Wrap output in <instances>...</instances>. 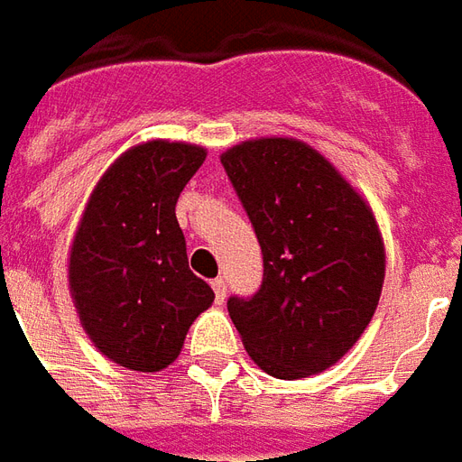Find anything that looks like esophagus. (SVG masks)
I'll list each match as a JSON object with an SVG mask.
<instances>
[{"label": "esophagus", "mask_w": 462, "mask_h": 462, "mask_svg": "<svg viewBox=\"0 0 462 462\" xmlns=\"http://www.w3.org/2000/svg\"><path fill=\"white\" fill-rule=\"evenodd\" d=\"M211 288H214V295H217L218 305H224V300H226V281H224V278H217V281L211 282Z\"/></svg>", "instance_id": "1"}]
</instances>
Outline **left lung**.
<instances>
[{
	"instance_id": "1",
	"label": "left lung",
	"mask_w": 462,
	"mask_h": 462,
	"mask_svg": "<svg viewBox=\"0 0 462 462\" xmlns=\"http://www.w3.org/2000/svg\"><path fill=\"white\" fill-rule=\"evenodd\" d=\"M221 164L263 251V285L231 298L245 352L275 379L337 365L372 322L386 251L374 211L332 162L295 137H255Z\"/></svg>"
}]
</instances>
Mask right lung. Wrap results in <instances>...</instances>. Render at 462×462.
<instances>
[{
	"label": "right lung",
	"mask_w": 462,
	"mask_h": 462,
	"mask_svg": "<svg viewBox=\"0 0 462 462\" xmlns=\"http://www.w3.org/2000/svg\"><path fill=\"white\" fill-rule=\"evenodd\" d=\"M207 160L201 144L147 140L125 150L90 191L69 248L80 328L110 362L162 372L180 356L214 291L189 271L174 214Z\"/></svg>",
	"instance_id": "right-lung-1"
}]
</instances>
